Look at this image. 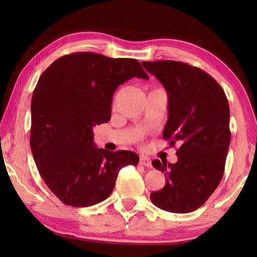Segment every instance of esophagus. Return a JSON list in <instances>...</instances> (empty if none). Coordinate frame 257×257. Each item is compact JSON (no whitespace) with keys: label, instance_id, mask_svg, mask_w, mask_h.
<instances>
[{"label":"esophagus","instance_id":"obj_1","mask_svg":"<svg viewBox=\"0 0 257 257\" xmlns=\"http://www.w3.org/2000/svg\"><path fill=\"white\" fill-rule=\"evenodd\" d=\"M139 163H141L142 165H144V167H147V168H151L152 167L151 160L147 159V158H144V156H142V158L139 159Z\"/></svg>","mask_w":257,"mask_h":257}]
</instances>
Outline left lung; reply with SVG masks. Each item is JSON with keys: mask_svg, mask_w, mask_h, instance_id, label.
<instances>
[{"mask_svg": "<svg viewBox=\"0 0 257 257\" xmlns=\"http://www.w3.org/2000/svg\"><path fill=\"white\" fill-rule=\"evenodd\" d=\"M168 93V121L163 138L179 149L176 163L154 160L167 177L151 194L161 210L188 213L205 203L223 177L230 139L229 103L224 90L207 72L171 60L143 62Z\"/></svg>", "mask_w": 257, "mask_h": 257, "instance_id": "8db88e82", "label": "left lung"}]
</instances>
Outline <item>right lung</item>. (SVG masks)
<instances>
[{"label": "right lung", "instance_id": "1", "mask_svg": "<svg viewBox=\"0 0 257 257\" xmlns=\"http://www.w3.org/2000/svg\"><path fill=\"white\" fill-rule=\"evenodd\" d=\"M134 77L149 79L137 60L76 52L55 60L38 79L30 149L42 179L67 205L104 201L121 169L138 164L134 152L97 149L93 142V127L111 118L115 89Z\"/></svg>", "mask_w": 257, "mask_h": 257}]
</instances>
